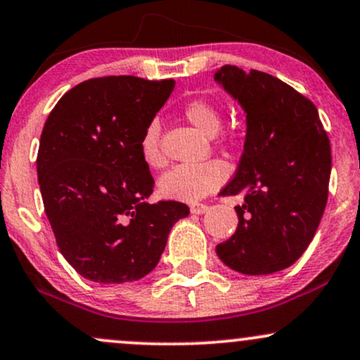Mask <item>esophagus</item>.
Segmentation results:
<instances>
[{
    "label": "esophagus",
    "instance_id": "34e87169",
    "mask_svg": "<svg viewBox=\"0 0 360 360\" xmlns=\"http://www.w3.org/2000/svg\"><path fill=\"white\" fill-rule=\"evenodd\" d=\"M189 210H191L193 214H203L210 210L208 205H203V203H194L189 206Z\"/></svg>",
    "mask_w": 360,
    "mask_h": 360
}]
</instances>
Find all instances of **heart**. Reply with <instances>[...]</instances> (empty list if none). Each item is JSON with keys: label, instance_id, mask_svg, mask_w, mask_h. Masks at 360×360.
I'll list each match as a JSON object with an SVG mask.
<instances>
[{"label": "heart", "instance_id": "obj_1", "mask_svg": "<svg viewBox=\"0 0 360 360\" xmlns=\"http://www.w3.org/2000/svg\"><path fill=\"white\" fill-rule=\"evenodd\" d=\"M186 120L193 123L205 135H217L221 128V113L213 103L193 100L183 110ZM140 155L150 167L164 166V154L160 148V125L152 120L140 137ZM229 169L218 159L198 164H179L160 177L159 189L169 200L194 203L225 183Z\"/></svg>", "mask_w": 360, "mask_h": 360}]
</instances>
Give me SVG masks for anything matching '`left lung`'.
<instances>
[{
  "label": "left lung",
  "instance_id": "1",
  "mask_svg": "<svg viewBox=\"0 0 360 360\" xmlns=\"http://www.w3.org/2000/svg\"><path fill=\"white\" fill-rule=\"evenodd\" d=\"M247 115L243 154L221 196L243 194L237 230L217 245L230 269H286L315 237L328 200L332 152L316 106L271 74L223 65L214 74Z\"/></svg>",
  "mask_w": 360,
  "mask_h": 360
}]
</instances>
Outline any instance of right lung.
I'll use <instances>...</instances> for the list:
<instances>
[{
  "instance_id": "obj_1",
  "label": "right lung",
  "mask_w": 360,
  "mask_h": 360,
  "mask_svg": "<svg viewBox=\"0 0 360 360\" xmlns=\"http://www.w3.org/2000/svg\"><path fill=\"white\" fill-rule=\"evenodd\" d=\"M174 81L93 77L57 101L45 122L37 174L57 247L82 278L120 284L147 276L166 249L179 201L146 203L154 177L140 137Z\"/></svg>"
}]
</instances>
